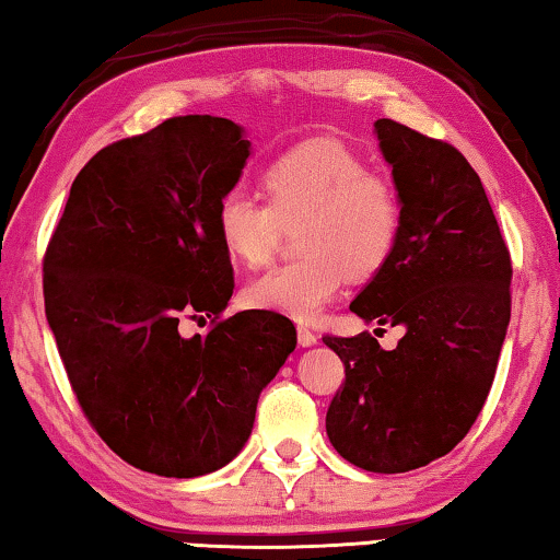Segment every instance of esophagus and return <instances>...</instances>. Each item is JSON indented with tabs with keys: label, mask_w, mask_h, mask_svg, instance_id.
Wrapping results in <instances>:
<instances>
[{
	"label": "esophagus",
	"mask_w": 560,
	"mask_h": 560,
	"mask_svg": "<svg viewBox=\"0 0 560 560\" xmlns=\"http://www.w3.org/2000/svg\"><path fill=\"white\" fill-rule=\"evenodd\" d=\"M298 343L305 346V348L315 346V343H318V336H315L307 326H298Z\"/></svg>",
	"instance_id": "obj_1"
}]
</instances>
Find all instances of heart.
Here are the masks:
<instances>
[{
    "label": "heart",
    "instance_id": "obj_1",
    "mask_svg": "<svg viewBox=\"0 0 560 560\" xmlns=\"http://www.w3.org/2000/svg\"><path fill=\"white\" fill-rule=\"evenodd\" d=\"M267 201L230 189L214 226L224 253L262 267L278 253L285 226H295L303 255L245 288V303L313 320L346 275L369 280L392 260L401 240L404 207L396 186L338 141H307L280 153L262 174Z\"/></svg>",
    "mask_w": 560,
    "mask_h": 560
}]
</instances>
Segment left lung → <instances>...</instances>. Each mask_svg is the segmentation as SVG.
<instances>
[{"mask_svg": "<svg viewBox=\"0 0 560 560\" xmlns=\"http://www.w3.org/2000/svg\"><path fill=\"white\" fill-rule=\"evenodd\" d=\"M401 197V240L351 311L401 326L394 351L366 334L323 336L343 361L326 432L369 472H409L465 440L488 399L510 323L513 262L480 176L455 145L376 120Z\"/></svg>", "mask_w": 560, "mask_h": 560, "instance_id": "8db88e82", "label": "left lung"}]
</instances>
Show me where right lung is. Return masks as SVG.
<instances>
[{
    "label": "right lung",
    "instance_id": "1",
    "mask_svg": "<svg viewBox=\"0 0 560 560\" xmlns=\"http://www.w3.org/2000/svg\"><path fill=\"white\" fill-rule=\"evenodd\" d=\"M249 141L176 116L105 145L72 182L43 262L45 315L72 394L128 465L199 477L245 447L260 392L295 351L285 315L242 311L214 214ZM212 317L207 337L178 320Z\"/></svg>",
    "mask_w": 560,
    "mask_h": 560
}]
</instances>
